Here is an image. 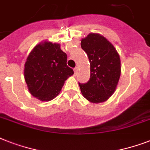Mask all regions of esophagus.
Here are the masks:
<instances>
[{
  "instance_id": "esophagus-1",
  "label": "esophagus",
  "mask_w": 150,
  "mask_h": 150,
  "mask_svg": "<svg viewBox=\"0 0 150 150\" xmlns=\"http://www.w3.org/2000/svg\"><path fill=\"white\" fill-rule=\"evenodd\" d=\"M78 70H79V69H78V67H76V68H75V69H74V71H75V75L77 74Z\"/></svg>"
}]
</instances>
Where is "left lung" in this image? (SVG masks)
I'll return each instance as SVG.
<instances>
[{"mask_svg": "<svg viewBox=\"0 0 150 150\" xmlns=\"http://www.w3.org/2000/svg\"><path fill=\"white\" fill-rule=\"evenodd\" d=\"M81 48L90 62V79L79 84L81 94L92 103L109 99L115 91L121 75V62L117 51L103 35L91 33L81 41Z\"/></svg>", "mask_w": 150, "mask_h": 150, "instance_id": "left-lung-1", "label": "left lung"}]
</instances>
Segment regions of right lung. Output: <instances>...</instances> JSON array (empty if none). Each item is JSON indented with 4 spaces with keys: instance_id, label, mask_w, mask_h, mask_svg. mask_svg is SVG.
Instances as JSON below:
<instances>
[{
    "instance_id": "right-lung-1",
    "label": "right lung",
    "mask_w": 150,
    "mask_h": 150,
    "mask_svg": "<svg viewBox=\"0 0 150 150\" xmlns=\"http://www.w3.org/2000/svg\"><path fill=\"white\" fill-rule=\"evenodd\" d=\"M24 79L30 93L43 102L60 93L65 80L74 74L67 65V54L60 45L44 41L32 49L24 64Z\"/></svg>"
}]
</instances>
